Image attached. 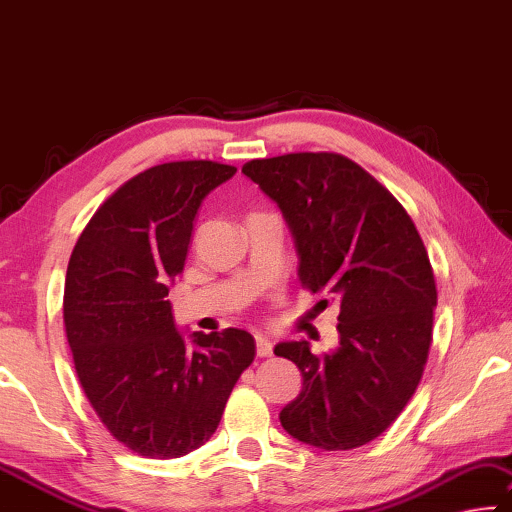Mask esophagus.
<instances>
[{"label":"esophagus","instance_id":"34e87169","mask_svg":"<svg viewBox=\"0 0 512 512\" xmlns=\"http://www.w3.org/2000/svg\"><path fill=\"white\" fill-rule=\"evenodd\" d=\"M272 342L267 340V338H263V335H256V354L261 356V358H267V356H272Z\"/></svg>","mask_w":512,"mask_h":512}]
</instances>
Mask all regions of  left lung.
I'll use <instances>...</instances> for the list:
<instances>
[{
    "mask_svg": "<svg viewBox=\"0 0 512 512\" xmlns=\"http://www.w3.org/2000/svg\"><path fill=\"white\" fill-rule=\"evenodd\" d=\"M242 172L286 217L301 286L340 306L335 351L315 356L306 340L274 347L304 376L279 415L283 429L324 451L367 445L406 408L429 358L438 290L420 233L392 192L342 154L256 158Z\"/></svg>",
    "mask_w": 512,
    "mask_h": 512,
    "instance_id": "1",
    "label": "left lung"
}]
</instances>
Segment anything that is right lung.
I'll use <instances>...</instances> for the list:
<instances>
[{
    "label": "right lung",
    "instance_id": "obj_1",
    "mask_svg": "<svg viewBox=\"0 0 512 512\" xmlns=\"http://www.w3.org/2000/svg\"><path fill=\"white\" fill-rule=\"evenodd\" d=\"M233 174L215 161L149 167L97 208L67 263L74 370L108 433L138 456L179 458L204 445L254 363L256 342L242 329L192 333L190 351L165 299L201 199Z\"/></svg>",
    "mask_w": 512,
    "mask_h": 512
}]
</instances>
